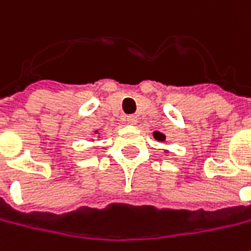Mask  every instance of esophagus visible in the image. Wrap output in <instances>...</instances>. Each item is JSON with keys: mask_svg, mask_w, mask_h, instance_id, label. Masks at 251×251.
Returning <instances> with one entry per match:
<instances>
[{"mask_svg": "<svg viewBox=\"0 0 251 251\" xmlns=\"http://www.w3.org/2000/svg\"><path fill=\"white\" fill-rule=\"evenodd\" d=\"M126 121H127V124H129V125H136L139 119H137L136 115H129V117L126 118Z\"/></svg>", "mask_w": 251, "mask_h": 251, "instance_id": "esophagus-1", "label": "esophagus"}]
</instances>
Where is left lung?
Returning <instances> with one entry per match:
<instances>
[{"label":"left lung","mask_w":251,"mask_h":251,"mask_svg":"<svg viewBox=\"0 0 251 251\" xmlns=\"http://www.w3.org/2000/svg\"><path fill=\"white\" fill-rule=\"evenodd\" d=\"M152 136H154V139L158 140V142H165V134L160 133V132H154Z\"/></svg>","instance_id":"left-lung-1"}]
</instances>
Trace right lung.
Masks as SVG:
<instances>
[{"instance_id":"add662e5","label":"right lung","mask_w":251,"mask_h":251,"mask_svg":"<svg viewBox=\"0 0 251 251\" xmlns=\"http://www.w3.org/2000/svg\"><path fill=\"white\" fill-rule=\"evenodd\" d=\"M97 132H99V130H96V132H94V133H97Z\"/></svg>"}]
</instances>
